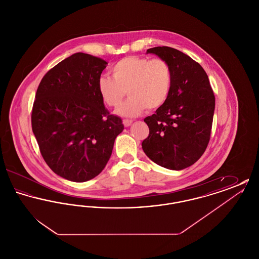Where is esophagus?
I'll return each instance as SVG.
<instances>
[{"label":"esophagus","mask_w":259,"mask_h":259,"mask_svg":"<svg viewBox=\"0 0 259 259\" xmlns=\"http://www.w3.org/2000/svg\"><path fill=\"white\" fill-rule=\"evenodd\" d=\"M132 120H130V119H124L123 120V125L125 127H128V126H130L131 124H132Z\"/></svg>","instance_id":"34e87169"}]
</instances>
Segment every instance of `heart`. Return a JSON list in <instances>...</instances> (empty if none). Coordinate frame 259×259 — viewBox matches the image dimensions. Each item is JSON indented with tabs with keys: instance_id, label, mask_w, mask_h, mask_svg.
<instances>
[{
	"instance_id": "b5f03b06",
	"label": "heart",
	"mask_w": 259,
	"mask_h": 259,
	"mask_svg": "<svg viewBox=\"0 0 259 259\" xmlns=\"http://www.w3.org/2000/svg\"><path fill=\"white\" fill-rule=\"evenodd\" d=\"M112 76L98 79L99 93L106 105L118 108L126 93L130 96L118 110L123 116H135L160 108L167 101L172 83V69L162 58L128 56L111 68Z\"/></svg>"
}]
</instances>
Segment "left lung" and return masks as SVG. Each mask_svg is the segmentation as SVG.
<instances>
[{
  "label": "left lung",
  "instance_id": "left-lung-1",
  "mask_svg": "<svg viewBox=\"0 0 259 259\" xmlns=\"http://www.w3.org/2000/svg\"><path fill=\"white\" fill-rule=\"evenodd\" d=\"M168 62L172 83L167 101L144 121L149 135L142 148L150 160L170 170H183L203 155L209 144L214 95L201 65L180 50H147Z\"/></svg>",
  "mask_w": 259,
  "mask_h": 259
}]
</instances>
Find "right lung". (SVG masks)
<instances>
[{
  "instance_id": "1",
  "label": "right lung",
  "mask_w": 259,
  "mask_h": 259,
  "mask_svg": "<svg viewBox=\"0 0 259 259\" xmlns=\"http://www.w3.org/2000/svg\"><path fill=\"white\" fill-rule=\"evenodd\" d=\"M108 63L77 52L58 63L39 82L32 110V130L41 156L62 178L83 183L103 171L120 117L110 114L98 91Z\"/></svg>"
}]
</instances>
